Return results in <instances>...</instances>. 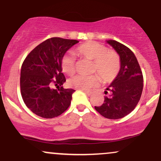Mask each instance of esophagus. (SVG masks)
Wrapping results in <instances>:
<instances>
[{"mask_svg":"<svg viewBox=\"0 0 161 161\" xmlns=\"http://www.w3.org/2000/svg\"><path fill=\"white\" fill-rule=\"evenodd\" d=\"M83 91H84L85 93H86V95H88V96L92 95V94H93L94 92H95V91H94V90H83Z\"/></svg>","mask_w":161,"mask_h":161,"instance_id":"1","label":"esophagus"}]
</instances>
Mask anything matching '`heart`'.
Instances as JSON below:
<instances>
[{"label":"heart","mask_w":161,"mask_h":161,"mask_svg":"<svg viewBox=\"0 0 161 161\" xmlns=\"http://www.w3.org/2000/svg\"><path fill=\"white\" fill-rule=\"evenodd\" d=\"M75 53L79 56L93 60V70L97 72L104 82H112L116 78L120 70V58L116 51L108 50L106 46L96 42H85L77 47ZM61 68L67 75H73L75 72V57L71 53H66L62 57ZM99 74L91 75H77L69 80L70 87L81 90H86L99 84L101 78Z\"/></svg>","instance_id":"obj_1"}]
</instances>
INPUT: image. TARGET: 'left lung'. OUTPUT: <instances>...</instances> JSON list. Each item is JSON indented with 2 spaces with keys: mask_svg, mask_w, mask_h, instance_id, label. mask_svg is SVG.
<instances>
[{
  "mask_svg": "<svg viewBox=\"0 0 161 161\" xmlns=\"http://www.w3.org/2000/svg\"><path fill=\"white\" fill-rule=\"evenodd\" d=\"M108 43L120 57V70L116 78L105 91L104 104L95 106V110L105 118L120 119L134 110L143 89V75L134 53L129 47L114 40Z\"/></svg>",
  "mask_w": 161,
  "mask_h": 161,
  "instance_id": "obj_1",
  "label": "left lung"
}]
</instances>
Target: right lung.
Wrapping results in <instances>:
<instances>
[{
	"label": "right lung",
	"mask_w": 161,
	"mask_h": 161,
	"mask_svg": "<svg viewBox=\"0 0 161 161\" xmlns=\"http://www.w3.org/2000/svg\"><path fill=\"white\" fill-rule=\"evenodd\" d=\"M79 41L49 38L36 46L23 63L20 91L27 108L41 117L60 116L71 104L75 90L64 88L66 78L62 73V57ZM54 85L57 90L53 88Z\"/></svg>",
	"instance_id": "1"
}]
</instances>
